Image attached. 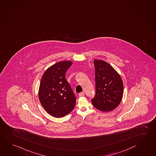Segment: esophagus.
<instances>
[{"label":"esophagus","mask_w":156,"mask_h":156,"mask_svg":"<svg viewBox=\"0 0 156 156\" xmlns=\"http://www.w3.org/2000/svg\"><path fill=\"white\" fill-rule=\"evenodd\" d=\"M84 95H85V94H84V92H80L79 94V97H83L84 96Z\"/></svg>","instance_id":"obj_1"}]
</instances>
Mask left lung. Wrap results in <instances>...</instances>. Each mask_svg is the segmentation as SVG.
<instances>
[{
    "instance_id": "left-lung-1",
    "label": "left lung",
    "mask_w": 156,
    "mask_h": 156,
    "mask_svg": "<svg viewBox=\"0 0 156 156\" xmlns=\"http://www.w3.org/2000/svg\"><path fill=\"white\" fill-rule=\"evenodd\" d=\"M96 94L91 99L99 111L109 112L116 108L123 95V83L118 73L103 60H94Z\"/></svg>"
}]
</instances>
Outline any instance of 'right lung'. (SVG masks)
Returning a JSON list of instances; mask_svg holds the SVG:
<instances>
[{
	"instance_id": "right-lung-1",
	"label": "right lung",
	"mask_w": 156,
	"mask_h": 156,
	"mask_svg": "<svg viewBox=\"0 0 156 156\" xmlns=\"http://www.w3.org/2000/svg\"><path fill=\"white\" fill-rule=\"evenodd\" d=\"M70 61L57 62L48 68L43 75L38 95L43 107L55 118L70 113L76 103V97L65 78L71 66Z\"/></svg>"
}]
</instances>
